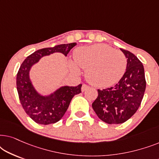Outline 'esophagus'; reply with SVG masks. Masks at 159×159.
Returning a JSON list of instances; mask_svg holds the SVG:
<instances>
[{"label":"esophagus","instance_id":"34e87169","mask_svg":"<svg viewBox=\"0 0 159 159\" xmlns=\"http://www.w3.org/2000/svg\"><path fill=\"white\" fill-rule=\"evenodd\" d=\"M89 88H90V86H88V84H82V92H84V91H85L87 89H88Z\"/></svg>","mask_w":159,"mask_h":159}]
</instances>
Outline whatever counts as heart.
Wrapping results in <instances>:
<instances>
[{"instance_id": "b5f03b06", "label": "heart", "mask_w": 159, "mask_h": 159, "mask_svg": "<svg viewBox=\"0 0 159 159\" xmlns=\"http://www.w3.org/2000/svg\"><path fill=\"white\" fill-rule=\"evenodd\" d=\"M74 60L77 65L73 62L69 64L73 72L80 73L78 66L85 69L87 80L98 88H107L116 83L125 74L127 64L122 52L104 44L76 49Z\"/></svg>"}]
</instances>
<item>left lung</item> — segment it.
<instances>
[{
  "label": "left lung",
  "instance_id": "left-lung-1",
  "mask_svg": "<svg viewBox=\"0 0 159 159\" xmlns=\"http://www.w3.org/2000/svg\"><path fill=\"white\" fill-rule=\"evenodd\" d=\"M127 58V69L114 87L98 90V97L92 107L100 119L109 125L125 122L140 107L146 81L144 67L135 55L120 48Z\"/></svg>",
  "mask_w": 159,
  "mask_h": 159
}]
</instances>
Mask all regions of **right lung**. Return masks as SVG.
I'll list each match as a JSON object with an SVG mask.
<instances>
[{
	"mask_svg": "<svg viewBox=\"0 0 159 159\" xmlns=\"http://www.w3.org/2000/svg\"><path fill=\"white\" fill-rule=\"evenodd\" d=\"M76 45V43H72L38 50L27 56L21 64L16 75L19 101L27 114L36 123L47 125L59 121L66 113L72 98L81 93L82 84L76 87H62L48 96H42L36 92L30 82V68L43 56L56 52L66 56Z\"/></svg>",
	"mask_w": 159,
	"mask_h": 159,
	"instance_id": "add662e5",
	"label": "right lung"
}]
</instances>
